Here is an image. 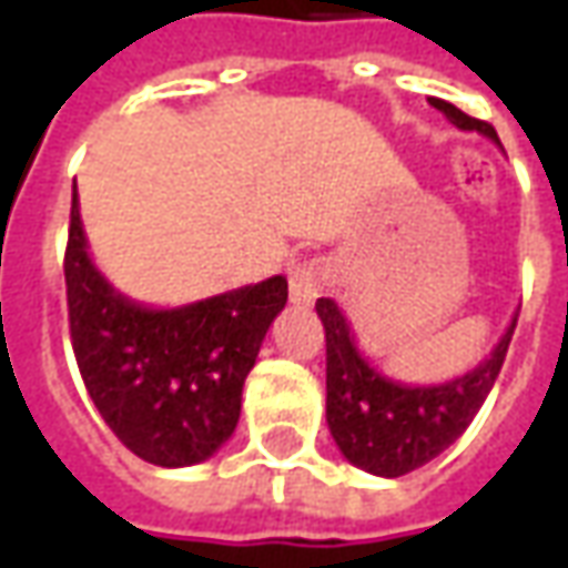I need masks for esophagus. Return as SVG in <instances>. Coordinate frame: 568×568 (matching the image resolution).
<instances>
[{
    "instance_id": "esophagus-1",
    "label": "esophagus",
    "mask_w": 568,
    "mask_h": 568,
    "mask_svg": "<svg viewBox=\"0 0 568 568\" xmlns=\"http://www.w3.org/2000/svg\"><path fill=\"white\" fill-rule=\"evenodd\" d=\"M322 292V267L316 261H297L288 271V297L292 304L310 307Z\"/></svg>"
}]
</instances>
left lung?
I'll return each mask as SVG.
<instances>
[{
	"label": "left lung",
	"mask_w": 568,
	"mask_h": 568,
	"mask_svg": "<svg viewBox=\"0 0 568 568\" xmlns=\"http://www.w3.org/2000/svg\"><path fill=\"white\" fill-rule=\"evenodd\" d=\"M428 103L450 118L456 128L477 130L499 142L496 130L487 121L465 115L444 100H428ZM316 313L325 325L328 428L349 463L381 477H402L419 465L432 463L471 426V419L487 402L489 389L499 377L511 334L517 328L514 320L487 362H480L465 377L440 386H402L386 381L358 356L349 337V325L332 297H320Z\"/></svg>",
	"instance_id": "obj_1"
}]
</instances>
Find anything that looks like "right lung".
Returning a JSON list of instances; mask_svg holds the SVG:
<instances>
[{"label": "right lung", "mask_w": 568, "mask_h": 568, "mask_svg": "<svg viewBox=\"0 0 568 568\" xmlns=\"http://www.w3.org/2000/svg\"><path fill=\"white\" fill-rule=\"evenodd\" d=\"M63 273L72 353L115 438L163 468L219 450L236 428L261 341L288 301L285 276L179 310L140 307L88 258L75 187Z\"/></svg>", "instance_id": "add662e5"}]
</instances>
